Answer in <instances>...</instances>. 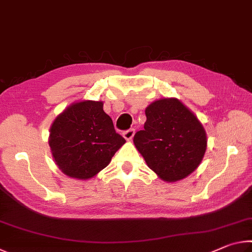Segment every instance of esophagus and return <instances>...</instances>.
<instances>
[{
	"mask_svg": "<svg viewBox=\"0 0 252 252\" xmlns=\"http://www.w3.org/2000/svg\"><path fill=\"white\" fill-rule=\"evenodd\" d=\"M135 133V130L134 129H130V130H126L123 132V136H125V139L126 141H131L132 138H133V135Z\"/></svg>",
	"mask_w": 252,
	"mask_h": 252,
	"instance_id": "1",
	"label": "esophagus"
}]
</instances>
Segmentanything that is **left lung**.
I'll return each instance as SVG.
<instances>
[{"instance_id": "left-lung-1", "label": "left lung", "mask_w": 252, "mask_h": 252, "mask_svg": "<svg viewBox=\"0 0 252 252\" xmlns=\"http://www.w3.org/2000/svg\"><path fill=\"white\" fill-rule=\"evenodd\" d=\"M144 129L133 143L161 180L176 182L199 167L207 150V133L197 116L176 97L153 101L146 108Z\"/></svg>"}]
</instances>
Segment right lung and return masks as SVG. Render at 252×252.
I'll list each match as a JSON object with an SVG mask.
<instances>
[{
	"label": "right lung",
	"instance_id": "right-lung-1",
	"mask_svg": "<svg viewBox=\"0 0 252 252\" xmlns=\"http://www.w3.org/2000/svg\"><path fill=\"white\" fill-rule=\"evenodd\" d=\"M125 143L102 101L74 102L50 127L49 146L55 163L65 176L79 180L96 176Z\"/></svg>",
	"mask_w": 252,
	"mask_h": 252
}]
</instances>
